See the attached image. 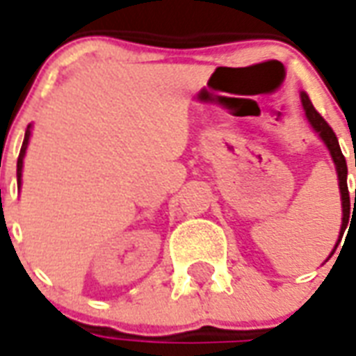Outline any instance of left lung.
<instances>
[{
	"instance_id": "obj_1",
	"label": "left lung",
	"mask_w": 356,
	"mask_h": 356,
	"mask_svg": "<svg viewBox=\"0 0 356 356\" xmlns=\"http://www.w3.org/2000/svg\"><path fill=\"white\" fill-rule=\"evenodd\" d=\"M302 96V105H304V111H305V117L309 120V124L313 126V130L317 131L321 139L325 141V145L328 147V151L332 154V160L334 164H336V170H338V179H339V192H341V207H343V220H341V234L346 230V226L349 225V209H355L356 207V191H355V204L351 202L349 198V188H347V162H346V156H343V152L339 149V143H338V138H336V134L334 130L328 126L325 118L318 115V111L313 107L312 99L307 97L305 92L300 94ZM339 243V241H338ZM336 243V247H338ZM336 247H334V251H336ZM332 251V254H334Z\"/></svg>"
}]
</instances>
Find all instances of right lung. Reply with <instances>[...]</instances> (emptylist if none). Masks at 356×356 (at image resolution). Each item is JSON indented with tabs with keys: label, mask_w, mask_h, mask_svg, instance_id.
Masks as SVG:
<instances>
[{
	"label": "right lung",
	"mask_w": 356,
	"mask_h": 356,
	"mask_svg": "<svg viewBox=\"0 0 356 356\" xmlns=\"http://www.w3.org/2000/svg\"><path fill=\"white\" fill-rule=\"evenodd\" d=\"M30 128H31V126H28V130H26V136H24L22 149H20V154H18V160H17L18 188H20V177H22V160H24V154H26V149H28V141H30Z\"/></svg>",
	"instance_id": "add662e5"
}]
</instances>
